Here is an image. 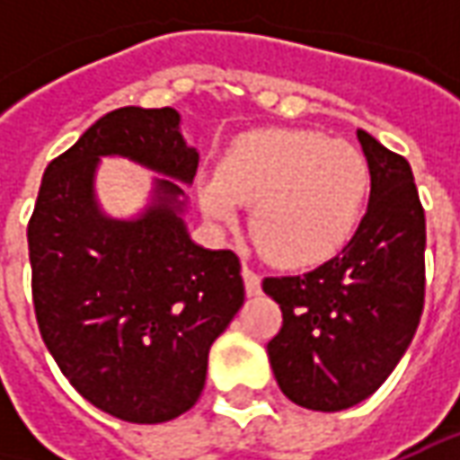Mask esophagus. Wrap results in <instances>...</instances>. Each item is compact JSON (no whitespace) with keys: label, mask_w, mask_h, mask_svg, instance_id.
<instances>
[{"label":"esophagus","mask_w":460,"mask_h":460,"mask_svg":"<svg viewBox=\"0 0 460 460\" xmlns=\"http://www.w3.org/2000/svg\"><path fill=\"white\" fill-rule=\"evenodd\" d=\"M243 281H245V292H248V296L261 294V276H258L253 269L243 266Z\"/></svg>","instance_id":"1"}]
</instances>
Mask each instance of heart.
<instances>
[{
    "label": "heart",
    "mask_w": 460,
    "mask_h": 460,
    "mask_svg": "<svg viewBox=\"0 0 460 460\" xmlns=\"http://www.w3.org/2000/svg\"><path fill=\"white\" fill-rule=\"evenodd\" d=\"M371 171L363 153L312 130H261L199 181L204 217L230 227L251 208L258 248L279 266L307 269L338 256L361 225Z\"/></svg>",
    "instance_id": "b5f03b06"
}]
</instances>
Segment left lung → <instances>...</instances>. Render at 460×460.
I'll return each mask as SVG.
<instances>
[{"mask_svg":"<svg viewBox=\"0 0 460 460\" xmlns=\"http://www.w3.org/2000/svg\"><path fill=\"white\" fill-rule=\"evenodd\" d=\"M371 194L356 235L305 276L266 279L284 325L269 343L279 389L314 412L368 399L410 348L425 302V212L410 164L358 130Z\"/></svg>","mask_w":460,"mask_h":460,"instance_id":"obj_1","label":"left lung"}]
</instances>
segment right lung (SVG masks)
<instances>
[{
  "label": "right lung",
  "instance_id": "right-lung-1",
  "mask_svg": "<svg viewBox=\"0 0 460 460\" xmlns=\"http://www.w3.org/2000/svg\"><path fill=\"white\" fill-rule=\"evenodd\" d=\"M102 157L156 173L135 218L101 209ZM197 166L176 110L122 107L48 164L27 225L45 345L81 397L125 422H168L197 404L209 348L245 299L238 256L186 230Z\"/></svg>",
  "mask_w": 460,
  "mask_h": 460
}]
</instances>
